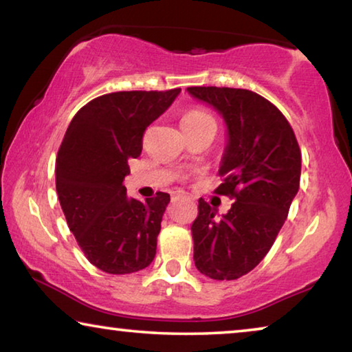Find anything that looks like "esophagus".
Listing matches in <instances>:
<instances>
[{
    "label": "esophagus",
    "mask_w": 352,
    "mask_h": 352,
    "mask_svg": "<svg viewBox=\"0 0 352 352\" xmlns=\"http://www.w3.org/2000/svg\"><path fill=\"white\" fill-rule=\"evenodd\" d=\"M174 197H175V199H178V197H186V195H184L183 192H177V194L174 195Z\"/></svg>",
    "instance_id": "esophagus-1"
}]
</instances>
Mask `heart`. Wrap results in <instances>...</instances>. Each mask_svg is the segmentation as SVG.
Masks as SVG:
<instances>
[{"instance_id":"b5f03b06","label":"heart","mask_w":352,"mask_h":352,"mask_svg":"<svg viewBox=\"0 0 352 352\" xmlns=\"http://www.w3.org/2000/svg\"><path fill=\"white\" fill-rule=\"evenodd\" d=\"M204 124H214V119L210 113L200 109L188 110L182 118V127H197Z\"/></svg>"}]
</instances>
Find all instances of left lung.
Segmentation results:
<instances>
[{
    "label": "left lung",
    "instance_id": "left-lung-1",
    "mask_svg": "<svg viewBox=\"0 0 352 352\" xmlns=\"http://www.w3.org/2000/svg\"><path fill=\"white\" fill-rule=\"evenodd\" d=\"M189 94L223 116L228 142L214 190L233 199L220 219L199 199L190 231L197 270L217 281L252 272L269 253L300 188L301 151L294 129L270 100L228 87H189Z\"/></svg>",
    "mask_w": 352,
    "mask_h": 352
}]
</instances>
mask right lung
<instances>
[{
	"instance_id": "right-lung-1",
	"label": "right lung",
	"mask_w": 352,
	"mask_h": 352,
	"mask_svg": "<svg viewBox=\"0 0 352 352\" xmlns=\"http://www.w3.org/2000/svg\"><path fill=\"white\" fill-rule=\"evenodd\" d=\"M180 91L104 94L76 113L63 136L56 160L58 200L83 254L105 273L140 272L157 253L169 194L129 199L122 182L129 160L141 155L146 129Z\"/></svg>"
}]
</instances>
